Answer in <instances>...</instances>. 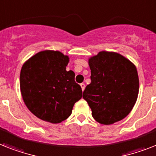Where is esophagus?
Returning a JSON list of instances; mask_svg holds the SVG:
<instances>
[{"mask_svg":"<svg viewBox=\"0 0 156 156\" xmlns=\"http://www.w3.org/2000/svg\"><path fill=\"white\" fill-rule=\"evenodd\" d=\"M80 87H81V88H82V91H83V90H84V88H85V84H84L83 83H80Z\"/></svg>","mask_w":156,"mask_h":156,"instance_id":"34e87169","label":"esophagus"}]
</instances>
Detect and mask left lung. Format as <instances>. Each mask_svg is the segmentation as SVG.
Returning <instances> with one entry per match:
<instances>
[{
    "instance_id": "8db88e82",
    "label": "left lung",
    "mask_w": 156,
    "mask_h": 156,
    "mask_svg": "<svg viewBox=\"0 0 156 156\" xmlns=\"http://www.w3.org/2000/svg\"><path fill=\"white\" fill-rule=\"evenodd\" d=\"M91 83L83 98L100 123L108 125L125 118L133 108L139 93L136 66L116 52H103L90 58Z\"/></svg>"
}]
</instances>
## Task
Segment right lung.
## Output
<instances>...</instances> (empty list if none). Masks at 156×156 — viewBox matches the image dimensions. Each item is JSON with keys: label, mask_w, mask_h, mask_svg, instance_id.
I'll return each mask as SVG.
<instances>
[{"label": "right lung", "mask_w": 156, "mask_h": 156, "mask_svg": "<svg viewBox=\"0 0 156 156\" xmlns=\"http://www.w3.org/2000/svg\"><path fill=\"white\" fill-rule=\"evenodd\" d=\"M69 56L58 51H42L27 60L20 75L24 104L39 119L52 123L64 121L72 114L82 89L75 73L66 71Z\"/></svg>", "instance_id": "right-lung-1"}]
</instances>
